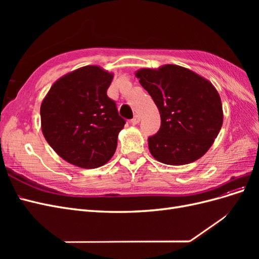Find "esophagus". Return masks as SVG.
<instances>
[{"mask_svg":"<svg viewBox=\"0 0 259 259\" xmlns=\"http://www.w3.org/2000/svg\"><path fill=\"white\" fill-rule=\"evenodd\" d=\"M139 121H140V115H139V114H136L134 117H133V120L131 121V123H132L133 125H136V124L139 123Z\"/></svg>","mask_w":259,"mask_h":259,"instance_id":"obj_1","label":"esophagus"}]
</instances>
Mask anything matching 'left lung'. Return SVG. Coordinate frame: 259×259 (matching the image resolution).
Wrapping results in <instances>:
<instances>
[{
  "label": "left lung",
  "mask_w": 259,
  "mask_h": 259,
  "mask_svg": "<svg viewBox=\"0 0 259 259\" xmlns=\"http://www.w3.org/2000/svg\"><path fill=\"white\" fill-rule=\"evenodd\" d=\"M159 109L161 127L148 138L149 151L167 165L199 160L214 144L224 121L222 99L205 77L177 65L135 73Z\"/></svg>",
  "instance_id": "obj_1"
}]
</instances>
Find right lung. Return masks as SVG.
Returning <instances> with one entry per match:
<instances>
[{
  "label": "right lung",
  "instance_id": "right-lung-1",
  "mask_svg": "<svg viewBox=\"0 0 259 259\" xmlns=\"http://www.w3.org/2000/svg\"><path fill=\"white\" fill-rule=\"evenodd\" d=\"M113 73L85 66L55 82L41 104V128L60 158L82 168L110 160L125 120L107 96Z\"/></svg>",
  "mask_w": 259,
  "mask_h": 259
}]
</instances>
